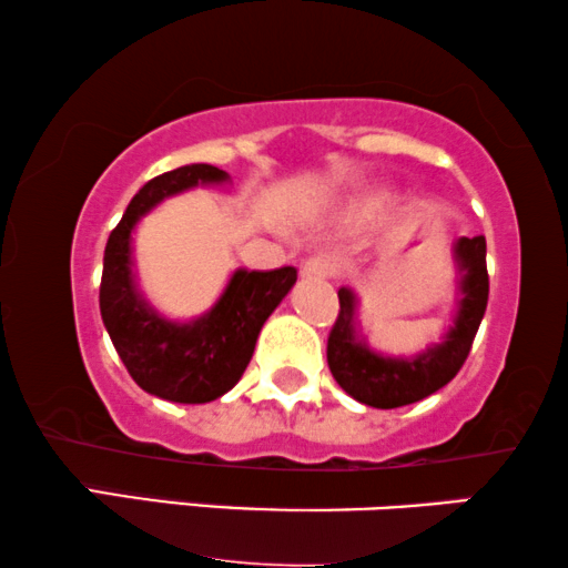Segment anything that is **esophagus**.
<instances>
[{
    "instance_id": "esophagus-1",
    "label": "esophagus",
    "mask_w": 568,
    "mask_h": 568,
    "mask_svg": "<svg viewBox=\"0 0 568 568\" xmlns=\"http://www.w3.org/2000/svg\"><path fill=\"white\" fill-rule=\"evenodd\" d=\"M336 271H338L336 258H331V255H315V258L305 261V266H302V276L305 278H331Z\"/></svg>"
}]
</instances>
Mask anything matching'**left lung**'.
Segmentation results:
<instances>
[{
	"label": "left lung",
	"mask_w": 568,
	"mask_h": 568,
	"mask_svg": "<svg viewBox=\"0 0 568 568\" xmlns=\"http://www.w3.org/2000/svg\"><path fill=\"white\" fill-rule=\"evenodd\" d=\"M453 255L460 271V300H457L455 321L439 344L426 346V352L408 359L372 352L367 341L359 336L356 294L341 286V310L328 336V367L336 383L354 400L372 408H400L429 398L460 372L488 302L486 237H460Z\"/></svg>",
	"instance_id": "obj_1"
}]
</instances>
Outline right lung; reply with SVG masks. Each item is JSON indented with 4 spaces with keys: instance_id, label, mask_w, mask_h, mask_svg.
<instances>
[{
    "instance_id": "right-lung-1",
    "label": "right lung",
    "mask_w": 568,
    "mask_h": 568,
    "mask_svg": "<svg viewBox=\"0 0 568 568\" xmlns=\"http://www.w3.org/2000/svg\"><path fill=\"white\" fill-rule=\"evenodd\" d=\"M230 181L214 165H183L144 183L105 245L100 315L134 383L173 403L216 400L243 377L263 323L297 282V268H237L216 305L196 321L173 323L142 297L134 282L131 232L160 204L196 185Z\"/></svg>"
}]
</instances>
